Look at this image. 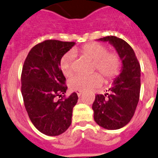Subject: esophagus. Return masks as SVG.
Returning a JSON list of instances; mask_svg holds the SVG:
<instances>
[{"label":"esophagus","mask_w":158,"mask_h":158,"mask_svg":"<svg viewBox=\"0 0 158 158\" xmlns=\"http://www.w3.org/2000/svg\"><path fill=\"white\" fill-rule=\"evenodd\" d=\"M76 93H77V95H78V96H79V97H80L82 94H83V91H76Z\"/></svg>","instance_id":"1"}]
</instances>
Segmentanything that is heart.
Segmentation results:
<instances>
[{"mask_svg":"<svg viewBox=\"0 0 158 158\" xmlns=\"http://www.w3.org/2000/svg\"><path fill=\"white\" fill-rule=\"evenodd\" d=\"M75 52H79L94 60L93 69L98 70L104 75L106 80H112L119 75L121 62L119 55L115 52H108L104 45L98 42H90L80 49H75ZM75 53L69 51L63 54L60 59V67L63 75L70 76L73 73V62ZM103 83V78L99 73L91 75H76L69 80V86L75 91H87L97 87Z\"/></svg>","mask_w":158,"mask_h":158,"instance_id":"1","label":"heart"}]
</instances>
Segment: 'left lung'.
Returning <instances> with one entry per match:
<instances>
[{"instance_id":"8db88e82","label":"left lung","mask_w":158,"mask_h":158,"mask_svg":"<svg viewBox=\"0 0 158 158\" xmlns=\"http://www.w3.org/2000/svg\"><path fill=\"white\" fill-rule=\"evenodd\" d=\"M98 41L112 45L122 67L108 89L109 94L95 95L92 105L94 120L102 128L116 130L125 126L134 115L140 97V67L134 50L123 39L108 36Z\"/></svg>"}]
</instances>
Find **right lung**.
Returning <instances> with one entry per match:
<instances>
[{
  "label": "right lung",
  "instance_id": "1",
  "mask_svg": "<svg viewBox=\"0 0 158 158\" xmlns=\"http://www.w3.org/2000/svg\"><path fill=\"white\" fill-rule=\"evenodd\" d=\"M75 45L73 42L44 41L31 49L24 63L22 94L25 107L35 128L47 136H59L71 124L78 95L73 92L67 99L56 98L67 90L60 59Z\"/></svg>",
  "mask_w": 158,
  "mask_h": 158
}]
</instances>
